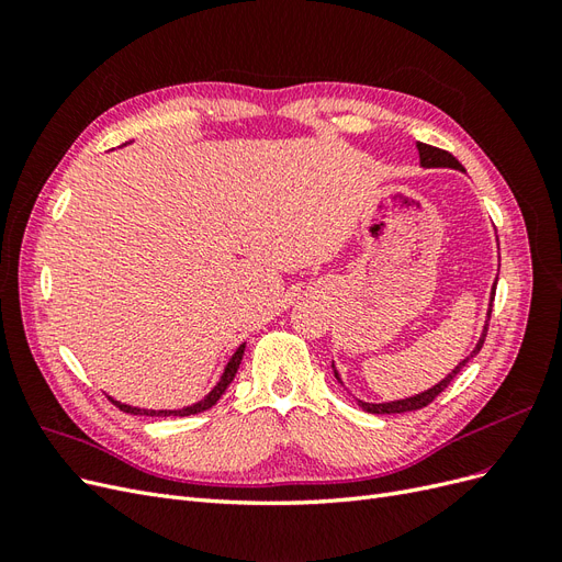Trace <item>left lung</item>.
Masks as SVG:
<instances>
[{"label":"left lung","instance_id":"8db88e82","mask_svg":"<svg viewBox=\"0 0 562 562\" xmlns=\"http://www.w3.org/2000/svg\"><path fill=\"white\" fill-rule=\"evenodd\" d=\"M417 149H419V164L424 166V168H454V171H462L464 173V166L459 164L450 151H446V149H438V147H431V145H424V143H417ZM497 285V283H495ZM495 285H492V295H490V307H492V300H495ZM492 312V310H490ZM490 312H487V321H490ZM485 335H487V323H485V328H483V335H481V339H479V345H475V349L471 351V356H467V359L459 363L450 375L446 378V380H440L438 384H434L431 389H427V391H422V394H415V396H411V398H401V401H391V403H366V401H359V405L363 407L366 413H372V415H391V413H411V411H419V407H427L440 391H443L450 382H452V378L457 375L459 370H462L475 353L481 351V347H483V342H485ZM335 368V366H333ZM335 378L339 380V375H337V370H335ZM342 382V380H339Z\"/></svg>","mask_w":562,"mask_h":562}]
</instances>
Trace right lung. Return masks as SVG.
I'll list each match as a JSON object with an SVG mask.
<instances>
[{
    "label": "right lung",
    "instance_id": "1",
    "mask_svg": "<svg viewBox=\"0 0 562 562\" xmlns=\"http://www.w3.org/2000/svg\"><path fill=\"white\" fill-rule=\"evenodd\" d=\"M244 349H246V345H241L239 349L234 351V356L229 359V363L225 366V372H223V378H220V382L213 386V391L209 396H203L199 403H194V405H187V407H182V411H143V407H133V405H126V403H119V401H112L119 411H124V413H128V415H149V417H168V415H180V417H187V415H196V413H203V411H209V407H213L217 401H220V396L225 394V389L232 384V380H234V375H236V370H239V366H241V359H244Z\"/></svg>",
    "mask_w": 562,
    "mask_h": 562
}]
</instances>
